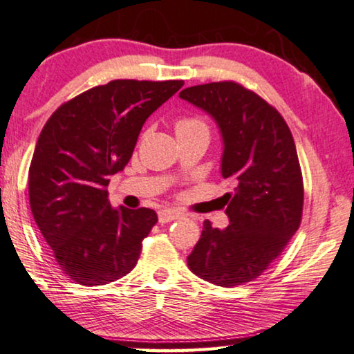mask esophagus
I'll list each match as a JSON object with an SVG mask.
<instances>
[{
	"mask_svg": "<svg viewBox=\"0 0 354 354\" xmlns=\"http://www.w3.org/2000/svg\"><path fill=\"white\" fill-rule=\"evenodd\" d=\"M178 218H181V213H178L176 210H171V208H165V210H160L158 212V221L162 223H170V221H175Z\"/></svg>",
	"mask_w": 354,
	"mask_h": 354,
	"instance_id": "1",
	"label": "esophagus"
}]
</instances>
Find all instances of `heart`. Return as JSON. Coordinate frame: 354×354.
I'll use <instances>...</instances> for the list:
<instances>
[{
	"label": "heart",
	"instance_id": "1",
	"mask_svg": "<svg viewBox=\"0 0 354 354\" xmlns=\"http://www.w3.org/2000/svg\"><path fill=\"white\" fill-rule=\"evenodd\" d=\"M175 129H176V134H187V133H197V131L208 133L207 123L198 117L178 118L175 123Z\"/></svg>",
	"mask_w": 354,
	"mask_h": 354
}]
</instances>
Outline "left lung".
<instances>
[{
    "label": "left lung",
    "mask_w": 354,
    "mask_h": 354,
    "mask_svg": "<svg viewBox=\"0 0 354 354\" xmlns=\"http://www.w3.org/2000/svg\"><path fill=\"white\" fill-rule=\"evenodd\" d=\"M179 97L215 118L223 136L226 229L203 223L187 257L194 274L221 287L250 282L268 270L300 227L303 178L295 142L271 104L236 82L197 84Z\"/></svg>",
    "instance_id": "left-lung-1"
}]
</instances>
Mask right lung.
<instances>
[{"label": "right lung", "instance_id": "1", "mask_svg": "<svg viewBox=\"0 0 354 354\" xmlns=\"http://www.w3.org/2000/svg\"><path fill=\"white\" fill-rule=\"evenodd\" d=\"M183 84L113 80L64 102L43 127L28 170L30 208L72 281L104 286L136 266L157 213L112 208L109 178L129 162L147 117Z\"/></svg>", "mask_w": 354, "mask_h": 354}]
</instances>
